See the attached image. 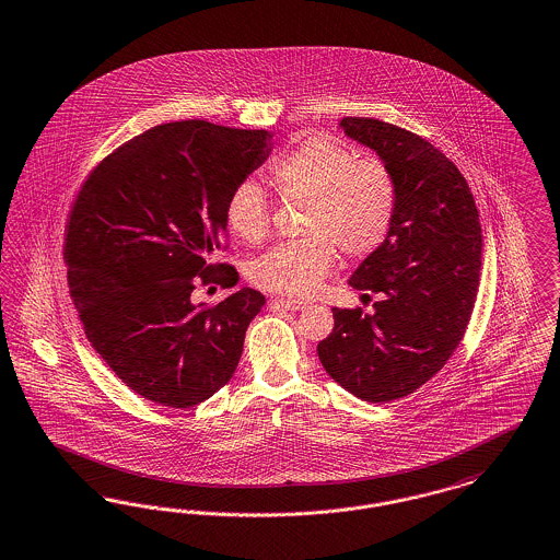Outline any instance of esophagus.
<instances>
[{
    "instance_id": "esophagus-1",
    "label": "esophagus",
    "mask_w": 560,
    "mask_h": 560,
    "mask_svg": "<svg viewBox=\"0 0 560 560\" xmlns=\"http://www.w3.org/2000/svg\"><path fill=\"white\" fill-rule=\"evenodd\" d=\"M272 304H275V306H281V308H285V311H300V308L306 306V302H302V300H291V298H275Z\"/></svg>"
}]
</instances>
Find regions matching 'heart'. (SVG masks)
<instances>
[{
	"label": "heart",
	"instance_id": "heart-1",
	"mask_svg": "<svg viewBox=\"0 0 560 560\" xmlns=\"http://www.w3.org/2000/svg\"><path fill=\"white\" fill-rule=\"evenodd\" d=\"M270 183L279 198L306 203L302 235L270 249L249 265V279L262 290L308 295L336 265L337 250L348 258L377 252L396 221L398 180L385 160L359 158L346 141L325 133L302 135L270 164ZM224 221L233 235L260 244L270 231V201L254 180L229 194Z\"/></svg>",
	"mask_w": 560,
	"mask_h": 560
}]
</instances>
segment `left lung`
I'll return each instance as SVG.
<instances>
[{"mask_svg": "<svg viewBox=\"0 0 560 560\" xmlns=\"http://www.w3.org/2000/svg\"><path fill=\"white\" fill-rule=\"evenodd\" d=\"M398 180L396 221L348 283L373 313L334 308L318 341L325 371L364 402H392L431 380L467 331L481 270V224L460 171L427 139L375 118H341Z\"/></svg>", "mask_w": 560, "mask_h": 560, "instance_id": "1", "label": "left lung"}]
</instances>
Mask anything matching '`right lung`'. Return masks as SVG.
<instances>
[{"instance_id": "obj_1", "label": "right lung", "mask_w": 560, "mask_h": 560, "mask_svg": "<svg viewBox=\"0 0 560 560\" xmlns=\"http://www.w3.org/2000/svg\"><path fill=\"white\" fill-rule=\"evenodd\" d=\"M272 135L206 120L158 125L104 158L70 210L68 288L93 350L145 400L191 408L233 377L265 306L242 288L196 304L198 285H237L212 265L224 206L270 154Z\"/></svg>"}]
</instances>
